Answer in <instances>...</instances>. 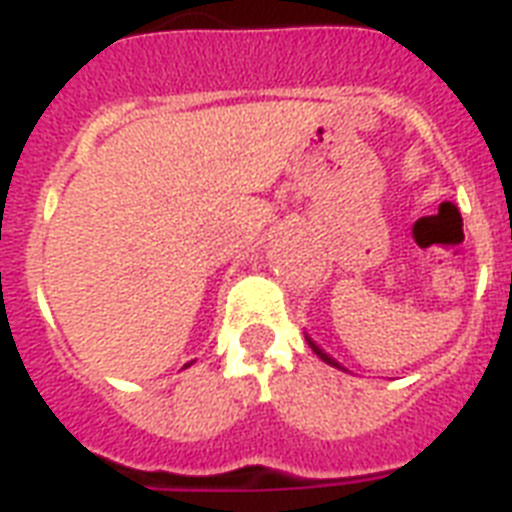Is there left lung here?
<instances>
[{
	"instance_id": "left-lung-1",
	"label": "left lung",
	"mask_w": 512,
	"mask_h": 512,
	"mask_svg": "<svg viewBox=\"0 0 512 512\" xmlns=\"http://www.w3.org/2000/svg\"><path fill=\"white\" fill-rule=\"evenodd\" d=\"M305 340H308V345H311V350H313V353H316V356H319V358H321V361H324V364H329V366H335V369H342V372H348V369H345V366H342V364H340V361H335V358L329 356V353H324V350H321V348H319V345H316V342H313V340H311V337L305 335Z\"/></svg>"
}]
</instances>
